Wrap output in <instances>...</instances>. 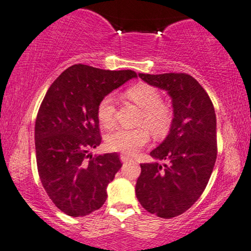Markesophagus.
<instances>
[{
  "label": "esophagus",
  "mask_w": 251,
  "mask_h": 251,
  "mask_svg": "<svg viewBox=\"0 0 251 251\" xmlns=\"http://www.w3.org/2000/svg\"><path fill=\"white\" fill-rule=\"evenodd\" d=\"M120 158H121L122 162H126V161H129L130 159H131L129 157V155H126V154H121V155H120Z\"/></svg>",
  "instance_id": "34e87169"
}]
</instances>
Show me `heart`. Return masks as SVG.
Listing matches in <instances>:
<instances>
[{
  "label": "heart",
  "mask_w": 251,
  "mask_h": 251,
  "mask_svg": "<svg viewBox=\"0 0 251 251\" xmlns=\"http://www.w3.org/2000/svg\"><path fill=\"white\" fill-rule=\"evenodd\" d=\"M126 96L143 109L137 129H116L107 136V146L112 151L136 154L150 141V130L155 137H162L171 129L173 112L162 102L161 94L152 85L138 83L126 90ZM115 101L112 96L101 98L97 106V116L103 126L109 128L114 122Z\"/></svg>",
  "instance_id": "obj_1"
}]
</instances>
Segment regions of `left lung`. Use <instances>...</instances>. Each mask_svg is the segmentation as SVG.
Returning a JSON list of instances; mask_svg holds the SVG:
<instances>
[{
    "mask_svg": "<svg viewBox=\"0 0 251 251\" xmlns=\"http://www.w3.org/2000/svg\"><path fill=\"white\" fill-rule=\"evenodd\" d=\"M139 77L167 91L174 119L167 137L150 153L168 165L142 164L136 196L150 213L171 219L190 209L210 180L218 151L216 113L209 94L190 75L139 74Z\"/></svg>",
    "mask_w": 251,
    "mask_h": 251,
    "instance_id": "left-lung-1",
    "label": "left lung"
}]
</instances>
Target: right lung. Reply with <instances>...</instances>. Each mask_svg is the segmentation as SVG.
Returning <instances> with one entry per match:
<instances>
[{
	"instance_id": "right-lung-1",
	"label": "right lung",
	"mask_w": 251,
	"mask_h": 251,
	"mask_svg": "<svg viewBox=\"0 0 251 251\" xmlns=\"http://www.w3.org/2000/svg\"><path fill=\"white\" fill-rule=\"evenodd\" d=\"M136 76L132 70L74 64L42 100L34 129L38 173L51 201L68 216H87L106 201L107 185L122 164L118 153H89L101 143L97 106Z\"/></svg>"
}]
</instances>
